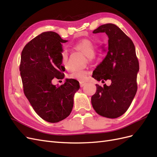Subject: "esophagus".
<instances>
[{
	"label": "esophagus",
	"mask_w": 157,
	"mask_h": 157,
	"mask_svg": "<svg viewBox=\"0 0 157 157\" xmlns=\"http://www.w3.org/2000/svg\"><path fill=\"white\" fill-rule=\"evenodd\" d=\"M85 84H86L85 82H79V85H80V87H83L84 86H85Z\"/></svg>",
	"instance_id": "34e87169"
}]
</instances>
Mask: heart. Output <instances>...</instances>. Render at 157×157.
<instances>
[{"label":"heart","instance_id":"heart-1","mask_svg":"<svg viewBox=\"0 0 157 157\" xmlns=\"http://www.w3.org/2000/svg\"><path fill=\"white\" fill-rule=\"evenodd\" d=\"M76 50L82 52L88 58H93L95 53V47L94 43L89 40H83L79 42L74 46ZM61 61L63 65L68 68V53L66 50H63L61 53ZM87 72L83 70L75 69L72 70L68 75L70 79L79 82H85L87 78Z\"/></svg>","mask_w":157,"mask_h":157}]
</instances>
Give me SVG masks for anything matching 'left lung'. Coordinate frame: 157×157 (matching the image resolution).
<instances>
[{"label":"left lung","instance_id":"1","mask_svg":"<svg viewBox=\"0 0 157 157\" xmlns=\"http://www.w3.org/2000/svg\"><path fill=\"white\" fill-rule=\"evenodd\" d=\"M101 33L109 38L107 55L92 77L99 82L110 79L111 83L103 87L95 84L97 90L91 97V104L99 115L115 119L125 113L135 96L139 64L133 42L117 26L105 24L93 32Z\"/></svg>","mask_w":157,"mask_h":157}]
</instances>
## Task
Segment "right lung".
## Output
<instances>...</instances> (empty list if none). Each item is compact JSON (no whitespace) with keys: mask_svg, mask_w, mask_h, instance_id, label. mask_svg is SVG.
Here are the masks:
<instances>
[{"mask_svg":"<svg viewBox=\"0 0 157 157\" xmlns=\"http://www.w3.org/2000/svg\"><path fill=\"white\" fill-rule=\"evenodd\" d=\"M67 42L54 32H45L28 43L21 53L24 93L36 113L50 123H58L70 115L74 95L79 89L75 79H66L60 86L52 82L65 76L61 53L62 44Z\"/></svg>","mask_w":157,"mask_h":157,"instance_id":"right-lung-1","label":"right lung"}]
</instances>
